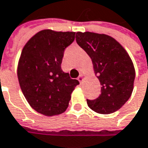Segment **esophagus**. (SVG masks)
<instances>
[{
	"mask_svg": "<svg viewBox=\"0 0 148 148\" xmlns=\"http://www.w3.org/2000/svg\"><path fill=\"white\" fill-rule=\"evenodd\" d=\"M77 80L80 82H82L83 81V76H82V75H80V76L78 77Z\"/></svg>",
	"mask_w": 148,
	"mask_h": 148,
	"instance_id": "esophagus-1",
	"label": "esophagus"
}]
</instances>
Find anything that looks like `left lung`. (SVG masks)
Masks as SVG:
<instances>
[{"label":"left lung","instance_id":"1","mask_svg":"<svg viewBox=\"0 0 148 148\" xmlns=\"http://www.w3.org/2000/svg\"><path fill=\"white\" fill-rule=\"evenodd\" d=\"M76 41L91 57L101 86L97 98L86 99L88 107L100 114L115 112L133 90L135 69L129 55L118 41L105 34L78 32Z\"/></svg>","mask_w":148,"mask_h":148}]
</instances>
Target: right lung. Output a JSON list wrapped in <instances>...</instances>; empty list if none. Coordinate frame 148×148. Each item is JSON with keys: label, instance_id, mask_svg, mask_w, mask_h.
Returning a JSON list of instances; mask_svg holds the SVG:
<instances>
[{"label": "right lung", "instance_id": "obj_1", "mask_svg": "<svg viewBox=\"0 0 148 148\" xmlns=\"http://www.w3.org/2000/svg\"><path fill=\"white\" fill-rule=\"evenodd\" d=\"M75 34L43 30L22 49L17 68L19 83L30 106L39 113L51 116L64 112L79 84L61 66L64 51L75 40Z\"/></svg>", "mask_w": 148, "mask_h": 148}]
</instances>
